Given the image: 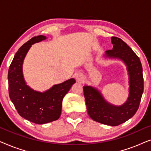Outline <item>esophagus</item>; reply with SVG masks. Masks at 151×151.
Segmentation results:
<instances>
[{
    "label": "esophagus",
    "instance_id": "1",
    "mask_svg": "<svg viewBox=\"0 0 151 151\" xmlns=\"http://www.w3.org/2000/svg\"><path fill=\"white\" fill-rule=\"evenodd\" d=\"M76 79L79 82L82 81V80H83V76H82L81 74H77V75L76 76Z\"/></svg>",
    "mask_w": 151,
    "mask_h": 151
}]
</instances>
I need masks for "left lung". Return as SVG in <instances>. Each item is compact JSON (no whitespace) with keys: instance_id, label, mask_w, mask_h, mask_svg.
Listing matches in <instances>:
<instances>
[{"instance_id":"1","label":"left lung","mask_w":151,"mask_h":151,"mask_svg":"<svg viewBox=\"0 0 151 151\" xmlns=\"http://www.w3.org/2000/svg\"><path fill=\"white\" fill-rule=\"evenodd\" d=\"M113 49L106 51L105 58L119 59L124 63L129 75V96L117 106L107 102L102 93L92 86H83L86 109L91 118L109 126H118L131 118L137 112L144 91V79L140 60L131 47L120 38L111 37Z\"/></svg>"}]
</instances>
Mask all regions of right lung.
<instances>
[{
  "label": "right lung",
  "mask_w": 151,
  "mask_h": 151,
  "mask_svg": "<svg viewBox=\"0 0 151 151\" xmlns=\"http://www.w3.org/2000/svg\"><path fill=\"white\" fill-rule=\"evenodd\" d=\"M46 39L45 36H38L24 43L14 55L8 71L10 100L20 116L37 124L59 118L63 98L76 83V80L71 78L43 92L34 90L27 84L22 71L24 58L32 45Z\"/></svg>",
  "instance_id": "right-lung-1"
}]
</instances>
